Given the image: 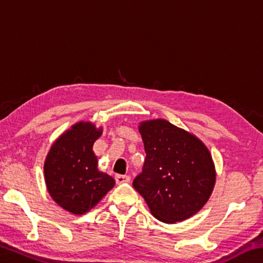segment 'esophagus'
<instances>
[{"label": "esophagus", "mask_w": 263, "mask_h": 263, "mask_svg": "<svg viewBox=\"0 0 263 263\" xmlns=\"http://www.w3.org/2000/svg\"><path fill=\"white\" fill-rule=\"evenodd\" d=\"M115 180H116V183L117 184H121V183H124V182H130L131 177L128 175H116L115 176Z\"/></svg>", "instance_id": "34e87169"}]
</instances>
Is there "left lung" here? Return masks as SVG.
I'll list each match as a JSON object with an SVG mask.
<instances>
[{"instance_id": "left-lung-1", "label": "left lung", "mask_w": 263, "mask_h": 263, "mask_svg": "<svg viewBox=\"0 0 263 263\" xmlns=\"http://www.w3.org/2000/svg\"><path fill=\"white\" fill-rule=\"evenodd\" d=\"M146 159L133 188L160 221L175 224L204 206L215 188L216 168L205 144L166 119L139 124Z\"/></svg>"}]
</instances>
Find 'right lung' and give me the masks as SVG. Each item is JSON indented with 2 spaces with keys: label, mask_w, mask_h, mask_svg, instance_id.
<instances>
[{
  "label": "right lung",
  "mask_w": 263,
  "mask_h": 263,
  "mask_svg": "<svg viewBox=\"0 0 263 263\" xmlns=\"http://www.w3.org/2000/svg\"><path fill=\"white\" fill-rule=\"evenodd\" d=\"M102 132L90 122L74 124L53 142L44 162L48 194L73 215L91 210L115 185L114 177L99 171L92 151Z\"/></svg>",
  "instance_id": "add662e5"
}]
</instances>
